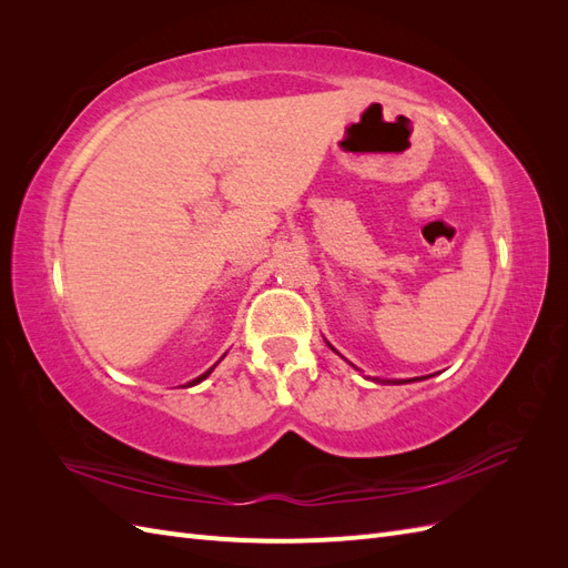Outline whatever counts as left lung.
I'll use <instances>...</instances> for the list:
<instances>
[{"mask_svg":"<svg viewBox=\"0 0 568 568\" xmlns=\"http://www.w3.org/2000/svg\"><path fill=\"white\" fill-rule=\"evenodd\" d=\"M326 346H329L334 353H336V348L332 346V343L329 341H326ZM355 367V365H353ZM357 369V367H355ZM376 382H379V379H376ZM407 382H417V379H382V384H407Z\"/></svg>","mask_w":568,"mask_h":568,"instance_id":"1","label":"left lung"}]
</instances>
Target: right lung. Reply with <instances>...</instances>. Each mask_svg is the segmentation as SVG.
Masks as SVG:
<instances>
[{
    "label": "right lung",
    "mask_w": 568,
    "mask_h": 568,
    "mask_svg": "<svg viewBox=\"0 0 568 568\" xmlns=\"http://www.w3.org/2000/svg\"><path fill=\"white\" fill-rule=\"evenodd\" d=\"M215 365H217V363H215ZM215 365H213V367H211V369H209V372H203V374H201V376H196V379H192V382H189V384H186V386H196V384H201V382H203V379H209V374H211V372H213V369H215Z\"/></svg>",
    "instance_id": "1"
}]
</instances>
